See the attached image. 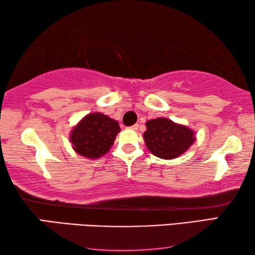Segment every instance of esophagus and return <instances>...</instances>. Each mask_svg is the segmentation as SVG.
I'll list each match as a JSON object with an SVG mask.
<instances>
[{
	"mask_svg": "<svg viewBox=\"0 0 255 255\" xmlns=\"http://www.w3.org/2000/svg\"><path fill=\"white\" fill-rule=\"evenodd\" d=\"M130 129H131V130H133V131H136L137 129H138V125H133V126L130 127Z\"/></svg>",
	"mask_w": 255,
	"mask_h": 255,
	"instance_id": "esophagus-1",
	"label": "esophagus"
}]
</instances>
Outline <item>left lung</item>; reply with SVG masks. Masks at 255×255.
Listing matches in <instances>:
<instances>
[{"label": "left lung", "mask_w": 255, "mask_h": 255, "mask_svg": "<svg viewBox=\"0 0 255 255\" xmlns=\"http://www.w3.org/2000/svg\"><path fill=\"white\" fill-rule=\"evenodd\" d=\"M143 137L149 152L163 159L179 157L196 140L192 129L167 118L148 120Z\"/></svg>", "instance_id": "1"}]
</instances>
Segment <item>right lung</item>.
Segmentation results:
<instances>
[{"label":"right lung","instance_id":"right-lung-1","mask_svg":"<svg viewBox=\"0 0 255 255\" xmlns=\"http://www.w3.org/2000/svg\"><path fill=\"white\" fill-rule=\"evenodd\" d=\"M119 131L117 120L101 112H93L82 118L72 129L70 140L73 149L81 156L97 159L109 152Z\"/></svg>","mask_w":255,"mask_h":255}]
</instances>
